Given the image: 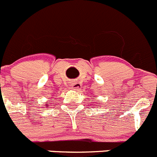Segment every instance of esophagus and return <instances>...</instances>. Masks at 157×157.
Returning <instances> with one entry per match:
<instances>
[{
    "label": "esophagus",
    "instance_id": "34e87169",
    "mask_svg": "<svg viewBox=\"0 0 157 157\" xmlns=\"http://www.w3.org/2000/svg\"><path fill=\"white\" fill-rule=\"evenodd\" d=\"M81 84L79 82H71L69 86L70 89H72V90H77L78 89L81 88Z\"/></svg>",
    "mask_w": 157,
    "mask_h": 157
}]
</instances>
